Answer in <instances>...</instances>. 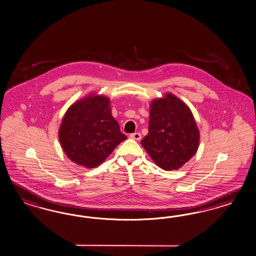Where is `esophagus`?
<instances>
[{"label": "esophagus", "mask_w": 256, "mask_h": 256, "mask_svg": "<svg viewBox=\"0 0 256 256\" xmlns=\"http://www.w3.org/2000/svg\"><path fill=\"white\" fill-rule=\"evenodd\" d=\"M130 137L133 140H140V138H142V135H140V133L139 132H135V133H132L130 135Z\"/></svg>", "instance_id": "34e87169"}]
</instances>
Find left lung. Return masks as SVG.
I'll return each mask as SVG.
<instances>
[{
    "mask_svg": "<svg viewBox=\"0 0 256 256\" xmlns=\"http://www.w3.org/2000/svg\"><path fill=\"white\" fill-rule=\"evenodd\" d=\"M200 133L190 108L172 94L150 104L148 134L140 144L163 170H178L199 148Z\"/></svg>",
    "mask_w": 256,
    "mask_h": 256,
    "instance_id": "8db88e82",
    "label": "left lung"
}]
</instances>
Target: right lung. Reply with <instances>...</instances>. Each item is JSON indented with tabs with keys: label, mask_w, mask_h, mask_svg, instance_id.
Here are the masks:
<instances>
[{
	"label": "right lung",
	"mask_w": 256,
	"mask_h": 256,
	"mask_svg": "<svg viewBox=\"0 0 256 256\" xmlns=\"http://www.w3.org/2000/svg\"><path fill=\"white\" fill-rule=\"evenodd\" d=\"M107 96L91 94L68 108L59 128L66 156L78 165L94 168L128 137L112 116Z\"/></svg>",
	"instance_id": "right-lung-1"
}]
</instances>
